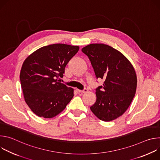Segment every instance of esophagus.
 Listing matches in <instances>:
<instances>
[{
	"label": "esophagus",
	"mask_w": 160,
	"mask_h": 160,
	"mask_svg": "<svg viewBox=\"0 0 160 160\" xmlns=\"http://www.w3.org/2000/svg\"><path fill=\"white\" fill-rule=\"evenodd\" d=\"M78 92H81V93H85L88 92V90L87 88H84L83 90H79V89H77Z\"/></svg>",
	"instance_id": "esophagus-1"
}]
</instances>
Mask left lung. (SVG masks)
Listing matches in <instances>:
<instances>
[{"label": "left lung", "instance_id": "left-lung-1", "mask_svg": "<svg viewBox=\"0 0 160 160\" xmlns=\"http://www.w3.org/2000/svg\"><path fill=\"white\" fill-rule=\"evenodd\" d=\"M82 51L90 61L97 78L104 79L96 88V101L90 108L101 120L122 116L131 104L137 88V75L131 62L120 51L103 43H92Z\"/></svg>", "mask_w": 160, "mask_h": 160}]
</instances>
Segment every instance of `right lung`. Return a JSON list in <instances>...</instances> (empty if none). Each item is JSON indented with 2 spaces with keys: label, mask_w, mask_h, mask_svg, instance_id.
Masks as SVG:
<instances>
[{
  "label": "right lung",
  "mask_w": 160,
  "mask_h": 160,
  "mask_svg": "<svg viewBox=\"0 0 160 160\" xmlns=\"http://www.w3.org/2000/svg\"><path fill=\"white\" fill-rule=\"evenodd\" d=\"M78 46L55 43L42 47L27 58L20 72L25 101L36 115L51 118L73 98V88L59 82L64 68L78 52Z\"/></svg>",
  "instance_id": "right-lung-1"
}]
</instances>
